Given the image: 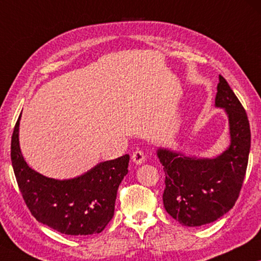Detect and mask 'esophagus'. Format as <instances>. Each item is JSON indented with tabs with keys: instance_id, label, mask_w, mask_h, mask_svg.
Returning a JSON list of instances; mask_svg holds the SVG:
<instances>
[{
	"instance_id": "esophagus-1",
	"label": "esophagus",
	"mask_w": 261,
	"mask_h": 261,
	"mask_svg": "<svg viewBox=\"0 0 261 261\" xmlns=\"http://www.w3.org/2000/svg\"><path fill=\"white\" fill-rule=\"evenodd\" d=\"M132 160H133V162L136 164V166H141V164L146 161V155H144L142 150H136L133 153Z\"/></svg>"
}]
</instances>
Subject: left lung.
<instances>
[{"label": "left lung", "instance_id": "8db88e82", "mask_svg": "<svg viewBox=\"0 0 261 261\" xmlns=\"http://www.w3.org/2000/svg\"><path fill=\"white\" fill-rule=\"evenodd\" d=\"M215 106L225 112L230 128V146L222 154L197 158L162 147L156 151L166 174L163 205L184 226L205 225L230 211L246 174L250 123L242 103L222 75Z\"/></svg>", "mask_w": 261, "mask_h": 261}]
</instances>
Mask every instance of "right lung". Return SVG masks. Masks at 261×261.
I'll return each instance as SVG.
<instances>
[{
	"instance_id": "obj_1",
	"label": "right lung",
	"mask_w": 261,
	"mask_h": 261,
	"mask_svg": "<svg viewBox=\"0 0 261 261\" xmlns=\"http://www.w3.org/2000/svg\"><path fill=\"white\" fill-rule=\"evenodd\" d=\"M19 121L11 136V163L24 202L39 223L63 234L100 233L113 218L120 183L128 172L129 155L100 162L69 179L43 176L28 166L19 147Z\"/></svg>"
}]
</instances>
